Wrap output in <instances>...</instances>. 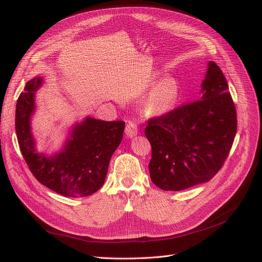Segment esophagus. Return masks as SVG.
<instances>
[{
    "label": "esophagus",
    "mask_w": 262,
    "mask_h": 262,
    "mask_svg": "<svg viewBox=\"0 0 262 262\" xmlns=\"http://www.w3.org/2000/svg\"><path fill=\"white\" fill-rule=\"evenodd\" d=\"M124 132H125V136L128 137V138H133V137H136L137 134H138L139 129H138V126H137L136 123L129 122L128 124H126V126H125V131Z\"/></svg>",
    "instance_id": "esophagus-1"
}]
</instances>
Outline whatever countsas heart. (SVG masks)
Instances as JSON below:
<instances>
[{
    "label": "heart",
    "mask_w": 262,
    "mask_h": 262,
    "mask_svg": "<svg viewBox=\"0 0 262 262\" xmlns=\"http://www.w3.org/2000/svg\"><path fill=\"white\" fill-rule=\"evenodd\" d=\"M179 90L177 82L172 77L166 76L158 81L144 102V114L148 117H161L173 109L178 100Z\"/></svg>",
    "instance_id": "b5f03b06"
}]
</instances>
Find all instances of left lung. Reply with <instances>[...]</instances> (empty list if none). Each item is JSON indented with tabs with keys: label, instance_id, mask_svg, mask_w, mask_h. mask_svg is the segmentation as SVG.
<instances>
[{
	"label": "left lung",
	"instance_id": "obj_1",
	"mask_svg": "<svg viewBox=\"0 0 262 262\" xmlns=\"http://www.w3.org/2000/svg\"><path fill=\"white\" fill-rule=\"evenodd\" d=\"M227 90L221 69L209 61L199 100L148 121V169L158 188L180 191L204 184L220 170L237 130L236 109Z\"/></svg>",
	"mask_w": 262,
	"mask_h": 262
}]
</instances>
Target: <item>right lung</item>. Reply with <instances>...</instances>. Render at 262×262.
<instances>
[{"instance_id": "right-lung-1", "label": "right lung", "mask_w": 262, "mask_h": 262, "mask_svg": "<svg viewBox=\"0 0 262 262\" xmlns=\"http://www.w3.org/2000/svg\"><path fill=\"white\" fill-rule=\"evenodd\" d=\"M42 84L41 76L31 78L17 100L15 129L20 152L36 179L52 191L71 198L91 195L105 184L110 158L123 138L124 122L87 116L72 124L59 150L42 153L31 128L36 93Z\"/></svg>"}]
</instances>
